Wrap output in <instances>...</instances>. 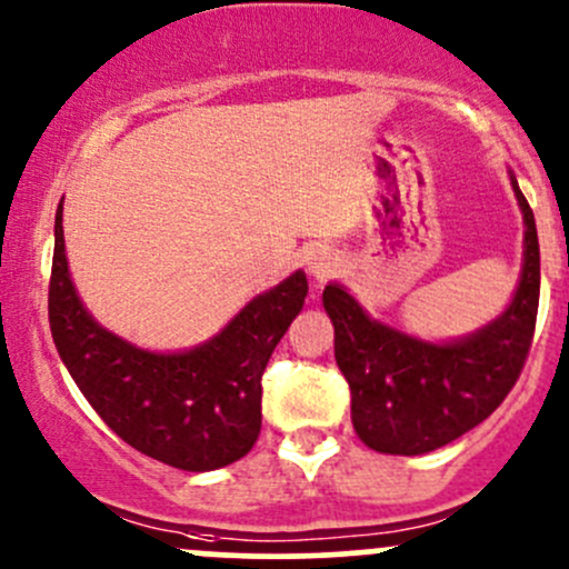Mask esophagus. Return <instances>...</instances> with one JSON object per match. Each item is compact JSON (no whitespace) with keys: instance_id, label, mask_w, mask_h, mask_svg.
<instances>
[{"instance_id":"obj_1","label":"esophagus","mask_w":569,"mask_h":569,"mask_svg":"<svg viewBox=\"0 0 569 569\" xmlns=\"http://www.w3.org/2000/svg\"><path fill=\"white\" fill-rule=\"evenodd\" d=\"M303 262H307L309 273L317 279V282L328 279L336 268H339V260H336V254L328 247H311L309 252L303 254Z\"/></svg>"}]
</instances>
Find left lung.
Segmentation results:
<instances>
[{
    "mask_svg": "<svg viewBox=\"0 0 569 569\" xmlns=\"http://www.w3.org/2000/svg\"><path fill=\"white\" fill-rule=\"evenodd\" d=\"M523 213V268L510 307L456 341H420L371 320L341 284L322 307L333 322V352L350 382L352 426L377 453L420 456L453 442L505 401L523 369L540 303V243L535 213L510 176Z\"/></svg>",
    "mask_w": 569,
    "mask_h": 569,
    "instance_id": "left-lung-1",
    "label": "left lung"
}]
</instances>
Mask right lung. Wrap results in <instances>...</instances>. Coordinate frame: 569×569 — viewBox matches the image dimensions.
Returning <instances> with one entry per match:
<instances>
[{
    "instance_id": "obj_1",
    "label": "right lung",
    "mask_w": 569,
    "mask_h": 569,
    "mask_svg": "<svg viewBox=\"0 0 569 569\" xmlns=\"http://www.w3.org/2000/svg\"><path fill=\"white\" fill-rule=\"evenodd\" d=\"M48 322L67 371L94 412L143 456L184 472L228 467L252 450L262 423V371L303 309L307 273L252 298L213 339L149 352L106 331L67 271L62 203L53 224Z\"/></svg>"
}]
</instances>
